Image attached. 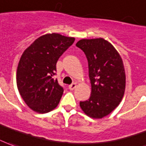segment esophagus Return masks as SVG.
<instances>
[{
	"instance_id": "esophagus-1",
	"label": "esophagus",
	"mask_w": 146,
	"mask_h": 146,
	"mask_svg": "<svg viewBox=\"0 0 146 146\" xmlns=\"http://www.w3.org/2000/svg\"><path fill=\"white\" fill-rule=\"evenodd\" d=\"M76 87H77V84H76V83H73V84H71L70 86H69V89L70 90H73Z\"/></svg>"
}]
</instances>
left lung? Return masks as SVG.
<instances>
[{
	"instance_id": "1",
	"label": "left lung",
	"mask_w": 146,
	"mask_h": 146,
	"mask_svg": "<svg viewBox=\"0 0 146 146\" xmlns=\"http://www.w3.org/2000/svg\"><path fill=\"white\" fill-rule=\"evenodd\" d=\"M76 45L87 57L92 89L90 99L80 102V106L90 117L102 118L114 110L125 94L122 59L116 48L103 38L80 40Z\"/></svg>"
}]
</instances>
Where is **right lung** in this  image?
Masks as SVG:
<instances>
[{
	"mask_svg": "<svg viewBox=\"0 0 146 146\" xmlns=\"http://www.w3.org/2000/svg\"><path fill=\"white\" fill-rule=\"evenodd\" d=\"M74 40V37L48 33L35 40L24 51L17 70V86L32 110L45 113L59 104L64 90L53 78L56 64Z\"/></svg>",
	"mask_w": 146,
	"mask_h": 146,
	"instance_id": "1",
	"label": "right lung"
}]
</instances>
